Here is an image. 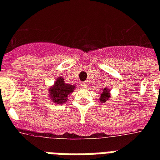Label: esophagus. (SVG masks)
Listing matches in <instances>:
<instances>
[{"label":"esophagus","instance_id":"34e87169","mask_svg":"<svg viewBox=\"0 0 160 160\" xmlns=\"http://www.w3.org/2000/svg\"><path fill=\"white\" fill-rule=\"evenodd\" d=\"M81 86H82L83 88H86V87H87V83L82 82V83H81Z\"/></svg>","mask_w":160,"mask_h":160}]
</instances>
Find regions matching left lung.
Here are the masks:
<instances>
[{
    "instance_id": "1",
    "label": "left lung",
    "mask_w": 160,
    "mask_h": 160,
    "mask_svg": "<svg viewBox=\"0 0 160 160\" xmlns=\"http://www.w3.org/2000/svg\"><path fill=\"white\" fill-rule=\"evenodd\" d=\"M102 91L103 92L101 93V95H100V101L101 103H105L110 98V95H109V92H110V91H109V90L108 88H105Z\"/></svg>"
}]
</instances>
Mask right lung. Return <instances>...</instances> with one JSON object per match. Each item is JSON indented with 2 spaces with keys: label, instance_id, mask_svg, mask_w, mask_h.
<instances>
[{
  "label": "right lung",
  "instance_id": "1",
  "mask_svg": "<svg viewBox=\"0 0 160 160\" xmlns=\"http://www.w3.org/2000/svg\"><path fill=\"white\" fill-rule=\"evenodd\" d=\"M75 85L65 83L64 78L60 76L56 79L53 86L49 89V96L54 103L62 105L67 101L69 95L75 90Z\"/></svg>",
  "mask_w": 160,
  "mask_h": 160
}]
</instances>
